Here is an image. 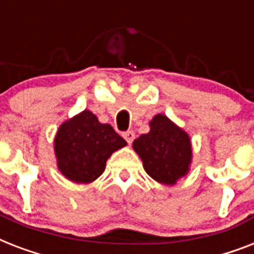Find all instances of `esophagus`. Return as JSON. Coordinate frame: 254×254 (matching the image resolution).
Segmentation results:
<instances>
[{
	"label": "esophagus",
	"instance_id": "34e87169",
	"mask_svg": "<svg viewBox=\"0 0 254 254\" xmlns=\"http://www.w3.org/2000/svg\"><path fill=\"white\" fill-rule=\"evenodd\" d=\"M123 137L127 139V143H131V142H133V139H134V131H133V130L125 131V133H123Z\"/></svg>",
	"mask_w": 254,
	"mask_h": 254
}]
</instances>
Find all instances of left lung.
Here are the masks:
<instances>
[{"label": "left lung", "mask_w": 254, "mask_h": 254, "mask_svg": "<svg viewBox=\"0 0 254 254\" xmlns=\"http://www.w3.org/2000/svg\"><path fill=\"white\" fill-rule=\"evenodd\" d=\"M150 130L133 141V149L149 177L165 186L177 185L192 162L191 138L167 116L158 113L149 123Z\"/></svg>", "instance_id": "8db88e82"}]
</instances>
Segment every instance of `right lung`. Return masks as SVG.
<instances>
[{
  "instance_id": "add662e5",
  "label": "right lung",
  "mask_w": 254,
  "mask_h": 254,
  "mask_svg": "<svg viewBox=\"0 0 254 254\" xmlns=\"http://www.w3.org/2000/svg\"><path fill=\"white\" fill-rule=\"evenodd\" d=\"M127 145L109 124H101L84 109L58 129L54 139L58 170L68 181L88 185L104 173L108 158Z\"/></svg>"
}]
</instances>
